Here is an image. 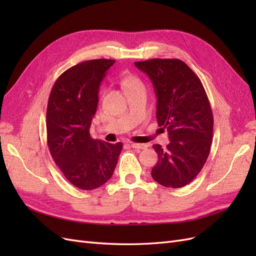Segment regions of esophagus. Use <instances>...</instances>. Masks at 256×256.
I'll return each instance as SVG.
<instances>
[{
    "label": "esophagus",
    "mask_w": 256,
    "mask_h": 256,
    "mask_svg": "<svg viewBox=\"0 0 256 256\" xmlns=\"http://www.w3.org/2000/svg\"><path fill=\"white\" fill-rule=\"evenodd\" d=\"M131 147L132 148H136V150H146L147 148V145L146 144H138V143H130Z\"/></svg>",
    "instance_id": "esophagus-1"
}]
</instances>
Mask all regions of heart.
<instances>
[{"instance_id": "1", "label": "heart", "mask_w": 256, "mask_h": 256, "mask_svg": "<svg viewBox=\"0 0 256 256\" xmlns=\"http://www.w3.org/2000/svg\"><path fill=\"white\" fill-rule=\"evenodd\" d=\"M122 86L126 88L128 90H132L134 88H138V86H142L140 80L134 78V76H125V78L122 80Z\"/></svg>"}]
</instances>
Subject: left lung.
I'll return each instance as SVG.
<instances>
[{
	"instance_id": "1",
	"label": "left lung",
	"mask_w": 256,
	"mask_h": 256,
	"mask_svg": "<svg viewBox=\"0 0 256 256\" xmlns=\"http://www.w3.org/2000/svg\"><path fill=\"white\" fill-rule=\"evenodd\" d=\"M134 65L152 80L158 125L168 132L166 148L152 145L158 162L152 176L166 188H182L198 176L210 152L214 118L206 92L180 60L152 58Z\"/></svg>"
}]
</instances>
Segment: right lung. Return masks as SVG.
<instances>
[{"label":"right lung","mask_w":256,"mask_h":256,"mask_svg":"<svg viewBox=\"0 0 256 256\" xmlns=\"http://www.w3.org/2000/svg\"><path fill=\"white\" fill-rule=\"evenodd\" d=\"M114 60H90L62 74L51 90L46 125L51 156L67 180L92 190L110 180L122 148L94 140L90 134L97 110L98 92Z\"/></svg>","instance_id":"add662e5"}]
</instances>
